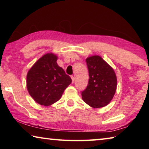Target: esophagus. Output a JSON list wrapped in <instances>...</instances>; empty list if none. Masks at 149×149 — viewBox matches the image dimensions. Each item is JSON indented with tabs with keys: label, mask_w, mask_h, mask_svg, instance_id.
Masks as SVG:
<instances>
[{
	"label": "esophagus",
	"mask_w": 149,
	"mask_h": 149,
	"mask_svg": "<svg viewBox=\"0 0 149 149\" xmlns=\"http://www.w3.org/2000/svg\"><path fill=\"white\" fill-rule=\"evenodd\" d=\"M71 79H72V84H74V77L73 76V75H72V76H71Z\"/></svg>",
	"instance_id": "34e87169"
}]
</instances>
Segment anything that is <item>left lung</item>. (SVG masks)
Segmentation results:
<instances>
[{"instance_id": "1", "label": "left lung", "mask_w": 149, "mask_h": 149, "mask_svg": "<svg viewBox=\"0 0 149 149\" xmlns=\"http://www.w3.org/2000/svg\"><path fill=\"white\" fill-rule=\"evenodd\" d=\"M89 84L81 93L84 101L94 108L106 107L114 97L117 77L114 69L98 55L86 58Z\"/></svg>"}]
</instances>
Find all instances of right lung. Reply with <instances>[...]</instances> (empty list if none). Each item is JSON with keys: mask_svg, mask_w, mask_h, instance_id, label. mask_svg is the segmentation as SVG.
I'll return each mask as SVG.
<instances>
[{"mask_svg": "<svg viewBox=\"0 0 149 149\" xmlns=\"http://www.w3.org/2000/svg\"><path fill=\"white\" fill-rule=\"evenodd\" d=\"M58 56L47 53L37 60L27 74V89L39 104L48 107L61 98L72 79L57 64Z\"/></svg>", "mask_w": 149, "mask_h": 149, "instance_id": "right-lung-1", "label": "right lung"}]
</instances>
